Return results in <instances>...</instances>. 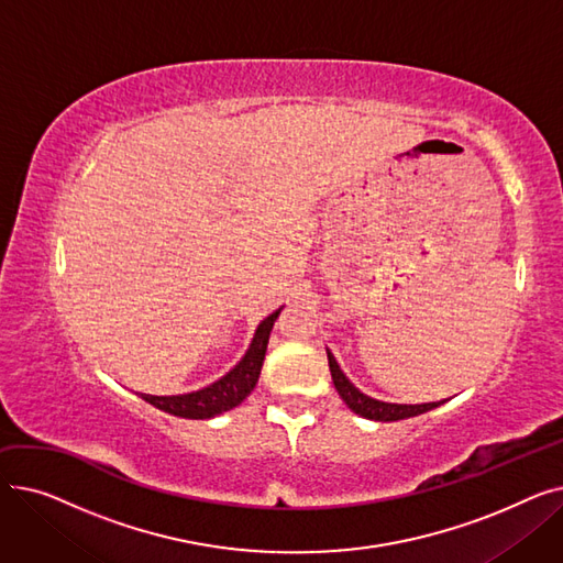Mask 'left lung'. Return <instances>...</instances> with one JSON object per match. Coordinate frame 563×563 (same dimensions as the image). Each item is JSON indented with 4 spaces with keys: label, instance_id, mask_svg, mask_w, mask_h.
<instances>
[{
    "label": "left lung",
    "instance_id": "8db88e82",
    "mask_svg": "<svg viewBox=\"0 0 563 563\" xmlns=\"http://www.w3.org/2000/svg\"><path fill=\"white\" fill-rule=\"evenodd\" d=\"M329 353V367H331V376L335 383V390L342 397V401L356 412L361 418L374 420V422H397V420H406V418H416L422 416V412L438 408L440 404L445 401H429V404H390V401H378L374 397H367L365 393H361L353 383L346 378V374L340 369L338 361L333 353L327 349Z\"/></svg>",
    "mask_w": 563,
    "mask_h": 563
}]
</instances>
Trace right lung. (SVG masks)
I'll use <instances>...</instances> for the list:
<instances>
[{
  "mask_svg": "<svg viewBox=\"0 0 563 563\" xmlns=\"http://www.w3.org/2000/svg\"><path fill=\"white\" fill-rule=\"evenodd\" d=\"M280 310L283 308L274 310L269 317H264L257 323L255 335L242 361L236 363L228 374H223L219 380L187 395H143L141 393V399H145L147 404H153L164 412H170L175 418H187V420H210L221 416L225 410H232L234 406H240L257 386L266 344H269L274 321L278 319Z\"/></svg>",
  "mask_w": 563,
  "mask_h": 563,
  "instance_id": "add662e5",
  "label": "right lung"
}]
</instances>
